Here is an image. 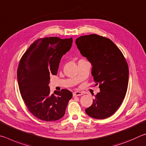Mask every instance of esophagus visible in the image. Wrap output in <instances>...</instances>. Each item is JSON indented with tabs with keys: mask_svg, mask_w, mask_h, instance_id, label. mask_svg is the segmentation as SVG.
Returning a JSON list of instances; mask_svg holds the SVG:
<instances>
[{
	"mask_svg": "<svg viewBox=\"0 0 146 146\" xmlns=\"http://www.w3.org/2000/svg\"><path fill=\"white\" fill-rule=\"evenodd\" d=\"M83 95V94L80 92H78V91H76V92H73V96L74 97H76V96H81Z\"/></svg>",
	"mask_w": 146,
	"mask_h": 146,
	"instance_id": "34e87169",
	"label": "esophagus"
}]
</instances>
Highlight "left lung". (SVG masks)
Instances as JSON below:
<instances>
[{
  "label": "left lung",
  "instance_id": "left-lung-1",
  "mask_svg": "<svg viewBox=\"0 0 146 146\" xmlns=\"http://www.w3.org/2000/svg\"><path fill=\"white\" fill-rule=\"evenodd\" d=\"M76 44L92 65V75L100 88L86 113L94 119L108 118L117 110L126 96L129 79L127 61L117 45L102 36H82L76 40Z\"/></svg>",
  "mask_w": 146,
  "mask_h": 146
}]
</instances>
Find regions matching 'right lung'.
<instances>
[{"mask_svg": "<svg viewBox=\"0 0 146 146\" xmlns=\"http://www.w3.org/2000/svg\"><path fill=\"white\" fill-rule=\"evenodd\" d=\"M72 38L46 37L36 40L23 54L17 69L22 98L31 113L45 121L64 116L72 94L66 89L50 94L51 74L56 75L63 54L70 49Z\"/></svg>", "mask_w": 146, "mask_h": 146, "instance_id": "right-lung-1", "label": "right lung"}]
</instances>
